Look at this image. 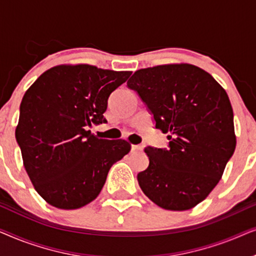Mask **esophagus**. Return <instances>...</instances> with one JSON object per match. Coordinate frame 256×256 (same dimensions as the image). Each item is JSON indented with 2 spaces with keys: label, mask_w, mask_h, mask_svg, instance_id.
<instances>
[{
  "label": "esophagus",
  "mask_w": 256,
  "mask_h": 256,
  "mask_svg": "<svg viewBox=\"0 0 256 256\" xmlns=\"http://www.w3.org/2000/svg\"><path fill=\"white\" fill-rule=\"evenodd\" d=\"M140 150H142V146H140V144L132 146V152H140Z\"/></svg>",
  "instance_id": "esophagus-1"
}]
</instances>
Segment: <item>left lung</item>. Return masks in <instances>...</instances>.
<instances>
[{"label": "left lung", "mask_w": 256, "mask_h": 256, "mask_svg": "<svg viewBox=\"0 0 256 256\" xmlns=\"http://www.w3.org/2000/svg\"><path fill=\"white\" fill-rule=\"evenodd\" d=\"M148 107L168 148L146 146L149 166L138 174L150 200L185 211L208 197L236 150L233 110L225 90L190 64L136 71L127 82Z\"/></svg>", "instance_id": "1"}]
</instances>
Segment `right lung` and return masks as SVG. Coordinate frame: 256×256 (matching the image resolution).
<instances>
[{
  "label": "right lung",
  "instance_id": "obj_1",
  "mask_svg": "<svg viewBox=\"0 0 256 256\" xmlns=\"http://www.w3.org/2000/svg\"><path fill=\"white\" fill-rule=\"evenodd\" d=\"M130 74L60 65L24 94L16 141L31 183L50 205L74 210L94 200L112 166L129 152L128 142L99 138L90 128L106 124L108 98Z\"/></svg>",
  "mask_w": 256,
  "mask_h": 256
}]
</instances>
